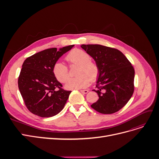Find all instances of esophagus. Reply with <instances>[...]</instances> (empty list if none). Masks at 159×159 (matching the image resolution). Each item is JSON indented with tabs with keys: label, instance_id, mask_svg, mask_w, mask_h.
<instances>
[{
	"label": "esophagus",
	"instance_id": "esophagus-1",
	"mask_svg": "<svg viewBox=\"0 0 159 159\" xmlns=\"http://www.w3.org/2000/svg\"><path fill=\"white\" fill-rule=\"evenodd\" d=\"M80 91L82 93H84V94H86V93H88V90H87V89H84V90H80Z\"/></svg>",
	"mask_w": 159,
	"mask_h": 159
}]
</instances>
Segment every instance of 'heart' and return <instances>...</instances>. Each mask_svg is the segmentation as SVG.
<instances>
[{"label":"heart","mask_w":159,"mask_h":159,"mask_svg":"<svg viewBox=\"0 0 159 159\" xmlns=\"http://www.w3.org/2000/svg\"><path fill=\"white\" fill-rule=\"evenodd\" d=\"M68 64L78 65L75 71L78 75L70 78L66 87L70 89H81L88 87L89 82H95L99 78V68L98 64L91 60V56L88 52L78 48L70 51L65 57ZM53 73L60 82L65 83L69 78L68 66L61 62L57 61L53 66Z\"/></svg>","instance_id":"heart-1"}]
</instances>
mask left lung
<instances>
[{"instance_id": "left-lung-1", "label": "left lung", "mask_w": 159, "mask_h": 159, "mask_svg": "<svg viewBox=\"0 0 159 159\" xmlns=\"http://www.w3.org/2000/svg\"><path fill=\"white\" fill-rule=\"evenodd\" d=\"M81 47L93 57L99 68L96 81L99 99L91 105L103 114H112L122 109L134 92V70L128 59L117 49L99 44Z\"/></svg>"}]
</instances>
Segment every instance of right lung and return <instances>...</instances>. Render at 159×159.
Here are the masks:
<instances>
[{
  "label": "right lung",
  "instance_id": "add662e5",
  "mask_svg": "<svg viewBox=\"0 0 159 159\" xmlns=\"http://www.w3.org/2000/svg\"><path fill=\"white\" fill-rule=\"evenodd\" d=\"M74 45L38 52L24 61L18 84L25 105L30 111L41 117H50L64 107L71 91L62 88L57 80L53 66Z\"/></svg>",
  "mask_w": 159,
  "mask_h": 159
}]
</instances>
